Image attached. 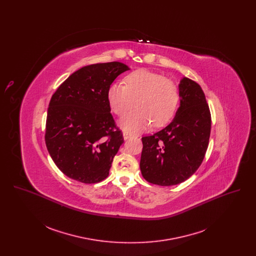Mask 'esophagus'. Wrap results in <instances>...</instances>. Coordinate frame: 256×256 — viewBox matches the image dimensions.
I'll return each mask as SVG.
<instances>
[{
    "instance_id": "obj_1",
    "label": "esophagus",
    "mask_w": 256,
    "mask_h": 256,
    "mask_svg": "<svg viewBox=\"0 0 256 256\" xmlns=\"http://www.w3.org/2000/svg\"><path fill=\"white\" fill-rule=\"evenodd\" d=\"M122 135H124V140H126V139H128V138H130V137L132 136V134H130L128 132H124Z\"/></svg>"
}]
</instances>
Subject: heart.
Returning <instances> with one entry per match:
<instances>
[{"label":"heart","mask_w":256,"mask_h":256,"mask_svg":"<svg viewBox=\"0 0 256 256\" xmlns=\"http://www.w3.org/2000/svg\"><path fill=\"white\" fill-rule=\"evenodd\" d=\"M124 84L110 86L108 98L112 111L122 116L134 106L137 110L120 120L126 132H140L152 124L160 126L172 118L180 100L176 84L170 80L146 69H139L124 78Z\"/></svg>","instance_id":"obj_1"}]
</instances>
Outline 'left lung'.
Masks as SVG:
<instances>
[{
	"label": "left lung",
	"instance_id": "8db88e82",
	"mask_svg": "<svg viewBox=\"0 0 256 256\" xmlns=\"http://www.w3.org/2000/svg\"><path fill=\"white\" fill-rule=\"evenodd\" d=\"M180 104L163 130L142 137L140 170L146 182L170 186L188 180L206 152L211 115L202 87L183 78L178 86Z\"/></svg>",
	"mask_w": 256,
	"mask_h": 256
}]
</instances>
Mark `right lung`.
I'll list each match as a JSON object with an SVG mask.
<instances>
[{
  "label": "right lung",
  "instance_id": "obj_1",
  "mask_svg": "<svg viewBox=\"0 0 256 256\" xmlns=\"http://www.w3.org/2000/svg\"><path fill=\"white\" fill-rule=\"evenodd\" d=\"M128 70L126 64L117 61L84 66L52 96L46 146L68 178L90 184L108 176L124 137L110 113L108 92L114 80Z\"/></svg>",
  "mask_w": 256,
  "mask_h": 256
}]
</instances>
